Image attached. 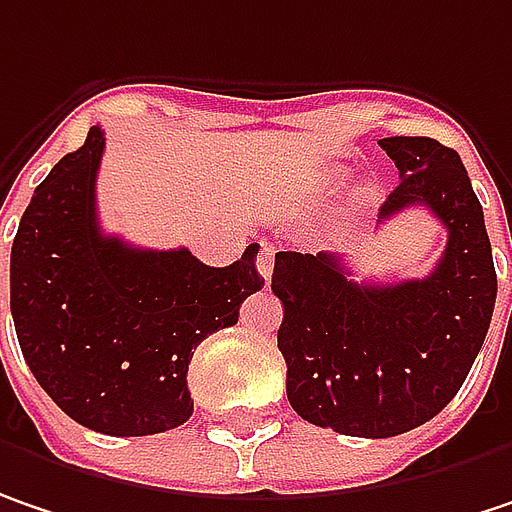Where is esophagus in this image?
I'll return each mask as SVG.
<instances>
[{
    "instance_id": "34e87169",
    "label": "esophagus",
    "mask_w": 512,
    "mask_h": 512,
    "mask_svg": "<svg viewBox=\"0 0 512 512\" xmlns=\"http://www.w3.org/2000/svg\"><path fill=\"white\" fill-rule=\"evenodd\" d=\"M272 269H275V246H263L260 255H257V272L263 275V281H269Z\"/></svg>"
}]
</instances>
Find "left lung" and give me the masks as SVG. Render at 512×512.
Wrapping results in <instances>:
<instances>
[{"label":"left lung","mask_w":512,"mask_h":512,"mask_svg":"<svg viewBox=\"0 0 512 512\" xmlns=\"http://www.w3.org/2000/svg\"><path fill=\"white\" fill-rule=\"evenodd\" d=\"M379 147L400 170L379 220L414 205L432 211L449 234L435 269L365 284L342 257L278 252L272 272L289 406L350 437L403 435L449 406L496 307L493 249L461 156L423 136L382 138Z\"/></svg>","instance_id":"1"}]
</instances>
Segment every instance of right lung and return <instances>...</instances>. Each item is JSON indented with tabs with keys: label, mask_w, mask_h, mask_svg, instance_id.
Here are the masks:
<instances>
[{
	"label": "right lung",
	"mask_w": 512,
	"mask_h": 512,
	"mask_svg": "<svg viewBox=\"0 0 512 512\" xmlns=\"http://www.w3.org/2000/svg\"><path fill=\"white\" fill-rule=\"evenodd\" d=\"M104 130L51 167L11 249V313L22 356L75 423L112 437L159 435L194 414L196 345L237 324L263 286L257 243L214 269L188 249L150 252L98 226Z\"/></svg>",
	"instance_id": "1"
}]
</instances>
